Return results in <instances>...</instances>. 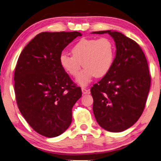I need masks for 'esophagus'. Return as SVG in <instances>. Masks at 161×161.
I'll use <instances>...</instances> for the list:
<instances>
[{
	"label": "esophagus",
	"instance_id": "esophagus-1",
	"mask_svg": "<svg viewBox=\"0 0 161 161\" xmlns=\"http://www.w3.org/2000/svg\"><path fill=\"white\" fill-rule=\"evenodd\" d=\"M81 91H82V93L84 94H89L90 92V90H88V89H86L85 87H82L81 88Z\"/></svg>",
	"mask_w": 161,
	"mask_h": 161
}]
</instances>
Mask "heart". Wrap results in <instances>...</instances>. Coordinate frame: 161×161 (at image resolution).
Instances as JSON below:
<instances>
[{
  "instance_id": "obj_1",
  "label": "heart",
  "mask_w": 161,
  "mask_h": 161,
  "mask_svg": "<svg viewBox=\"0 0 161 161\" xmlns=\"http://www.w3.org/2000/svg\"><path fill=\"white\" fill-rule=\"evenodd\" d=\"M71 52L72 56L65 53L60 55L61 67L73 77H77L82 66L85 67L79 76L77 82L86 86L94 76L103 77L111 69L115 47L113 41L107 37L82 39L74 45Z\"/></svg>"
}]
</instances>
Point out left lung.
I'll list each match as a JSON object with an SVG mask.
<instances>
[{"mask_svg": "<svg viewBox=\"0 0 161 161\" xmlns=\"http://www.w3.org/2000/svg\"><path fill=\"white\" fill-rule=\"evenodd\" d=\"M116 56L109 72L91 88L93 113L103 128L122 132L136 123L141 116L150 87L148 64L142 48L124 34L113 31Z\"/></svg>", "mask_w": 161, "mask_h": 161, "instance_id": "left-lung-1", "label": "left lung"}]
</instances>
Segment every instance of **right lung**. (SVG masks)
<instances>
[{
  "label": "right lung",
  "mask_w": 161,
  "mask_h": 161,
  "mask_svg": "<svg viewBox=\"0 0 161 161\" xmlns=\"http://www.w3.org/2000/svg\"><path fill=\"white\" fill-rule=\"evenodd\" d=\"M80 32H42L25 46L14 73L18 108L29 125L48 137L69 127L71 109L81 90L59 63V57Z\"/></svg>",
  "instance_id": "obj_1"
}]
</instances>
